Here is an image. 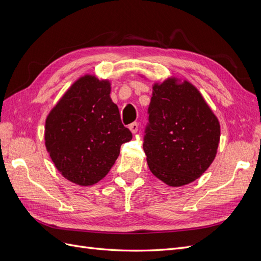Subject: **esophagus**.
<instances>
[{"label": "esophagus", "mask_w": 261, "mask_h": 261, "mask_svg": "<svg viewBox=\"0 0 261 261\" xmlns=\"http://www.w3.org/2000/svg\"><path fill=\"white\" fill-rule=\"evenodd\" d=\"M128 128H129V130H130L133 134L137 133V130H138V123H132V124L128 126Z\"/></svg>", "instance_id": "obj_1"}]
</instances>
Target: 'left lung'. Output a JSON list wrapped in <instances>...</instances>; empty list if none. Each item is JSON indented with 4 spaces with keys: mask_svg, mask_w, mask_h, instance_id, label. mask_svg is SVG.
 <instances>
[{
    "mask_svg": "<svg viewBox=\"0 0 261 261\" xmlns=\"http://www.w3.org/2000/svg\"><path fill=\"white\" fill-rule=\"evenodd\" d=\"M144 151L152 174L172 187L192 183L210 167L220 123L189 82L171 77L152 87Z\"/></svg>",
    "mask_w": 261,
    "mask_h": 261,
    "instance_id": "1",
    "label": "left lung"
}]
</instances>
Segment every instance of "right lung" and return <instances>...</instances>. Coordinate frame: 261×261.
<instances>
[{
	"instance_id": "right-lung-1",
	"label": "right lung",
	"mask_w": 261,
	"mask_h": 261,
	"mask_svg": "<svg viewBox=\"0 0 261 261\" xmlns=\"http://www.w3.org/2000/svg\"><path fill=\"white\" fill-rule=\"evenodd\" d=\"M110 92L109 81L85 75L46 116L45 148L58 171L77 185L90 186L103 178L122 144L133 137Z\"/></svg>"
}]
</instances>
